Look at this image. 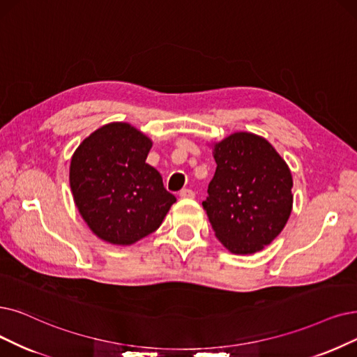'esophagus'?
I'll return each instance as SVG.
<instances>
[{
  "mask_svg": "<svg viewBox=\"0 0 357 357\" xmlns=\"http://www.w3.org/2000/svg\"><path fill=\"white\" fill-rule=\"evenodd\" d=\"M180 197L193 199V197H195V192H193L192 189H181V190H180Z\"/></svg>",
  "mask_w": 357,
  "mask_h": 357,
  "instance_id": "1",
  "label": "esophagus"
}]
</instances>
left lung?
<instances>
[{"label": "left lung", "mask_w": 357, "mask_h": 357, "mask_svg": "<svg viewBox=\"0 0 357 357\" xmlns=\"http://www.w3.org/2000/svg\"><path fill=\"white\" fill-rule=\"evenodd\" d=\"M217 169L202 202L212 230L233 253L268 246L293 206L290 169L268 140L234 133L213 148Z\"/></svg>", "instance_id": "obj_1"}]
</instances>
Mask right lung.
Here are the masks:
<instances>
[{
  "mask_svg": "<svg viewBox=\"0 0 357 357\" xmlns=\"http://www.w3.org/2000/svg\"><path fill=\"white\" fill-rule=\"evenodd\" d=\"M152 142L127 123L93 132L70 164V188L82 218L108 243L132 245L158 228L176 196L146 164Z\"/></svg>",
  "mask_w": 357,
  "mask_h": 357,
  "instance_id": "add662e5",
  "label": "right lung"
}]
</instances>
